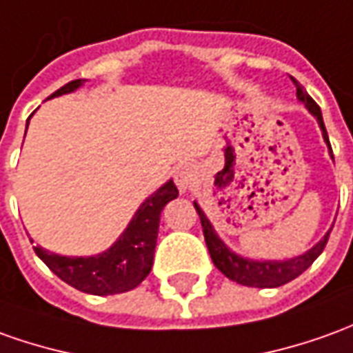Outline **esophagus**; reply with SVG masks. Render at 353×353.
<instances>
[{"label": "esophagus", "instance_id": "obj_1", "mask_svg": "<svg viewBox=\"0 0 353 353\" xmlns=\"http://www.w3.org/2000/svg\"><path fill=\"white\" fill-rule=\"evenodd\" d=\"M174 182L179 186V190L186 192L194 188L198 184V169L190 165V163H184L181 165L176 171H174Z\"/></svg>", "mask_w": 353, "mask_h": 353}]
</instances>
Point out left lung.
I'll return each instance as SVG.
<instances>
[{"mask_svg": "<svg viewBox=\"0 0 353 353\" xmlns=\"http://www.w3.org/2000/svg\"><path fill=\"white\" fill-rule=\"evenodd\" d=\"M294 84H296V96H298V99L305 105V109L310 111L311 115L317 119L321 132H323V140H325V144L329 145L330 159H334V157H332V150H330L329 144V134H327V128H325V123H323V115H321L319 105L311 99V96L305 92V88L298 84V80H294ZM194 208H196L198 215H200L203 236H205V244H208L209 255H211L215 267H217L219 271L225 274L227 279H230V281H234V283L238 284H244V286H252V288H276V286H283V284L294 281L296 276H300V274L319 257L321 252L325 250L327 242H329L330 230H332V227H330L329 230H327V234L321 238L315 246L310 248V250L303 252V254L296 255V257H290V259H252V257H244V255L232 252V250L221 240V236L215 232V228L211 225V221L208 219V215H205L203 209L198 205V201H194Z\"/></svg>", "mask_w": 353, "mask_h": 353, "instance_id": "1", "label": "left lung"}]
</instances>
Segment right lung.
I'll return each mask as SVG.
<instances>
[{
	"mask_svg": "<svg viewBox=\"0 0 353 353\" xmlns=\"http://www.w3.org/2000/svg\"><path fill=\"white\" fill-rule=\"evenodd\" d=\"M84 82L86 80L82 79L72 80L55 94H51V98L70 94L80 86H84ZM30 117L26 121V128L30 123ZM176 196L179 190L172 181H167L163 186H159L150 198H145L140 203V208L136 209L134 217L130 219L123 234L101 254L72 257V255L53 254L40 246L34 248V252L61 281H65L80 292L94 294V296L128 292L142 283L152 271L157 232H159V217L163 208Z\"/></svg>",
	"mask_w": 353,
	"mask_h": 353,
	"instance_id": "1",
	"label": "right lung"
}]
</instances>
